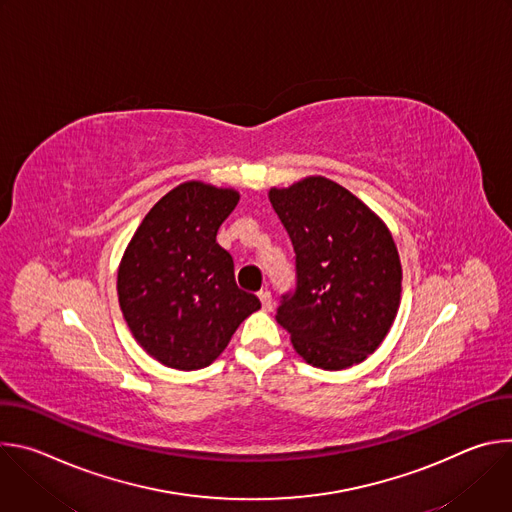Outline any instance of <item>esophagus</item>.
Listing matches in <instances>:
<instances>
[{"label":"esophagus","instance_id":"34e87169","mask_svg":"<svg viewBox=\"0 0 512 512\" xmlns=\"http://www.w3.org/2000/svg\"><path fill=\"white\" fill-rule=\"evenodd\" d=\"M259 302H261V308H263V312H271V308H273V300H271V294L267 289H261L259 291Z\"/></svg>","mask_w":512,"mask_h":512}]
</instances>
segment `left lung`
<instances>
[{"label": "left lung", "mask_w": 512, "mask_h": 512, "mask_svg": "<svg viewBox=\"0 0 512 512\" xmlns=\"http://www.w3.org/2000/svg\"><path fill=\"white\" fill-rule=\"evenodd\" d=\"M269 202L296 251L298 287L283 296L279 326L316 369L367 360L401 304V259L383 218L344 186L308 176L271 188Z\"/></svg>", "instance_id": "1"}]
</instances>
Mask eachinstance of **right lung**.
<instances>
[{
    "label": "right lung",
    "instance_id": "obj_1",
    "mask_svg": "<svg viewBox=\"0 0 512 512\" xmlns=\"http://www.w3.org/2000/svg\"><path fill=\"white\" fill-rule=\"evenodd\" d=\"M239 198L235 188L182 182L143 216L121 257L123 318L137 344L170 369L208 367L261 308L237 287L233 257L216 243Z\"/></svg>",
    "mask_w": 512,
    "mask_h": 512
}]
</instances>
